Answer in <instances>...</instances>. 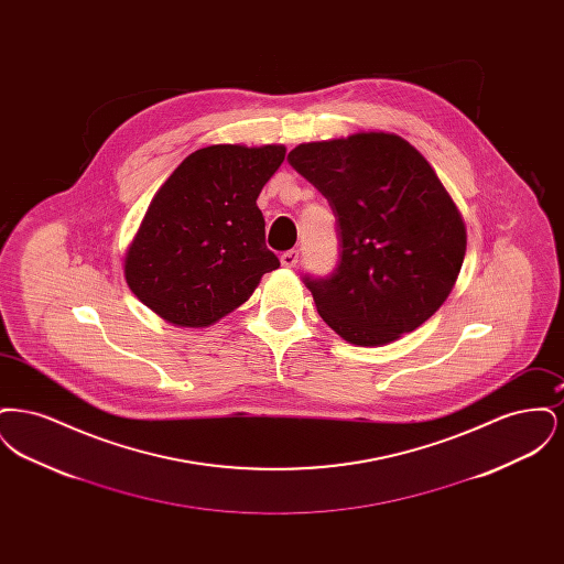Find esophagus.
I'll use <instances>...</instances> for the list:
<instances>
[{"instance_id": "obj_1", "label": "esophagus", "mask_w": 564, "mask_h": 564, "mask_svg": "<svg viewBox=\"0 0 564 564\" xmlns=\"http://www.w3.org/2000/svg\"><path fill=\"white\" fill-rule=\"evenodd\" d=\"M297 251L295 249H292V251H285L283 256H281V264L285 267V269H294L295 264H297Z\"/></svg>"}]
</instances>
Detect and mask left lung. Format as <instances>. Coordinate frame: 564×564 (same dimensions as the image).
<instances>
[{"mask_svg":"<svg viewBox=\"0 0 564 564\" xmlns=\"http://www.w3.org/2000/svg\"><path fill=\"white\" fill-rule=\"evenodd\" d=\"M288 161L338 224V269L304 279L323 322L357 347L395 343L427 322L467 247L463 215L427 159L400 134L361 131L300 143Z\"/></svg>","mask_w":564,"mask_h":564,"instance_id":"8db88e82","label":"left lung"}]
</instances>
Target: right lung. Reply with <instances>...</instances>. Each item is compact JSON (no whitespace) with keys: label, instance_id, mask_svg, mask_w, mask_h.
Returning <instances> with one entry per match:
<instances>
[{"label":"right lung","instance_id":"1","mask_svg":"<svg viewBox=\"0 0 564 564\" xmlns=\"http://www.w3.org/2000/svg\"><path fill=\"white\" fill-rule=\"evenodd\" d=\"M285 145L219 143L192 152L154 194L124 253V279L177 327H209L279 269L256 200Z\"/></svg>","mask_w":564,"mask_h":564}]
</instances>
